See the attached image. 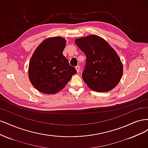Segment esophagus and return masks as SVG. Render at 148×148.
<instances>
[{"instance_id": "1", "label": "esophagus", "mask_w": 148, "mask_h": 148, "mask_svg": "<svg viewBox=\"0 0 148 148\" xmlns=\"http://www.w3.org/2000/svg\"><path fill=\"white\" fill-rule=\"evenodd\" d=\"M75 69H76V70H77V72L79 73V71H80V66H75Z\"/></svg>"}]
</instances>
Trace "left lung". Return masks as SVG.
<instances>
[{
	"label": "left lung",
	"mask_w": 148,
	"mask_h": 148,
	"mask_svg": "<svg viewBox=\"0 0 148 148\" xmlns=\"http://www.w3.org/2000/svg\"><path fill=\"white\" fill-rule=\"evenodd\" d=\"M75 43L86 56L82 75L87 86L98 92H109L115 87L123 74V64L116 51L96 35L79 38Z\"/></svg>",
	"instance_id": "obj_1"
}]
</instances>
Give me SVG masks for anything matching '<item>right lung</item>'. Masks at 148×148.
<instances>
[{"instance_id":"1","label":"right lung","mask_w":148,"mask_h":148,"mask_svg":"<svg viewBox=\"0 0 148 148\" xmlns=\"http://www.w3.org/2000/svg\"><path fill=\"white\" fill-rule=\"evenodd\" d=\"M66 44L63 37H50L43 41L33 53L28 69L29 79L40 92H58L77 73L63 54Z\"/></svg>"}]
</instances>
